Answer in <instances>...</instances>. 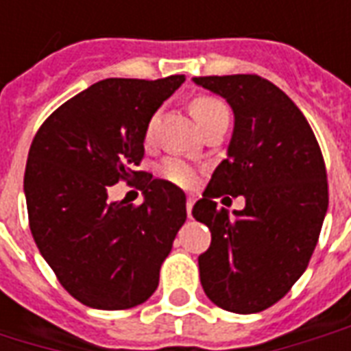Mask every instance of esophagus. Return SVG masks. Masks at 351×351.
Wrapping results in <instances>:
<instances>
[{
	"label": "esophagus",
	"mask_w": 351,
	"mask_h": 351,
	"mask_svg": "<svg viewBox=\"0 0 351 351\" xmlns=\"http://www.w3.org/2000/svg\"><path fill=\"white\" fill-rule=\"evenodd\" d=\"M193 203H195V199L193 197H188V201H186V213H188L190 218H191V208H193Z\"/></svg>",
	"instance_id": "1"
}]
</instances>
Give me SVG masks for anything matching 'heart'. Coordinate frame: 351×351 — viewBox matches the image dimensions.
<instances>
[{
    "mask_svg": "<svg viewBox=\"0 0 351 351\" xmlns=\"http://www.w3.org/2000/svg\"><path fill=\"white\" fill-rule=\"evenodd\" d=\"M223 112H228L226 105L221 101L214 99V97H208V95H201V97H195L191 101V114L197 120L199 125H203V123L213 120L218 114H223ZM152 125L154 122H150L148 135L152 133ZM161 175L171 182L178 184V186H190L195 180V169L180 158H167L161 165Z\"/></svg>",
    "mask_w": 351,
    "mask_h": 351,
    "instance_id": "obj_1",
    "label": "heart"
}]
</instances>
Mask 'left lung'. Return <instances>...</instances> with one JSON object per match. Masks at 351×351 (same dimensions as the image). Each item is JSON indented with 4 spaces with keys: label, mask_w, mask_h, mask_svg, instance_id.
Listing matches in <instances>:
<instances>
[{
    "label": "left lung",
    "mask_w": 351,
    "mask_h": 351,
    "mask_svg": "<svg viewBox=\"0 0 351 351\" xmlns=\"http://www.w3.org/2000/svg\"><path fill=\"white\" fill-rule=\"evenodd\" d=\"M191 80L228 101L235 118L228 158L191 210L213 235L199 256L201 284L220 308L261 312L301 278L316 248L329 205L324 158L306 118L267 79ZM223 193L243 195V210L218 209Z\"/></svg>",
    "instance_id": "obj_1"
}]
</instances>
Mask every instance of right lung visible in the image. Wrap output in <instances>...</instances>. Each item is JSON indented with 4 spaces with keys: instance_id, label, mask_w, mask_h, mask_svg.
<instances>
[{
    "instance_id": "add662e5",
    "label": "right lung",
    "mask_w": 351,
    "mask_h": 351,
    "mask_svg": "<svg viewBox=\"0 0 351 351\" xmlns=\"http://www.w3.org/2000/svg\"><path fill=\"white\" fill-rule=\"evenodd\" d=\"M186 77L107 79L64 103L37 131L24 195L35 244L69 293L97 310L133 308L156 291L186 221V195L148 176L143 205L110 201L120 178L143 176L148 123Z\"/></svg>"
}]
</instances>
